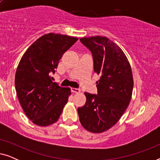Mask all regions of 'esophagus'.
I'll return each mask as SVG.
<instances>
[{
	"instance_id": "esophagus-1",
	"label": "esophagus",
	"mask_w": 160,
	"mask_h": 160,
	"mask_svg": "<svg viewBox=\"0 0 160 160\" xmlns=\"http://www.w3.org/2000/svg\"><path fill=\"white\" fill-rule=\"evenodd\" d=\"M71 91L73 92V93H79L81 90L78 88H71Z\"/></svg>"
}]
</instances>
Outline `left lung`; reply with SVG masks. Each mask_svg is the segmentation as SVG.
<instances>
[{
	"label": "left lung",
	"instance_id": "left-lung-1",
	"mask_svg": "<svg viewBox=\"0 0 160 160\" xmlns=\"http://www.w3.org/2000/svg\"><path fill=\"white\" fill-rule=\"evenodd\" d=\"M93 57L98 94L84 92L87 101L78 108L82 125L89 132H103L117 123L130 103L133 77L130 62L117 44L104 36L80 38Z\"/></svg>",
	"mask_w": 160,
	"mask_h": 160
}]
</instances>
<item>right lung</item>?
<instances>
[{"mask_svg": "<svg viewBox=\"0 0 160 160\" xmlns=\"http://www.w3.org/2000/svg\"><path fill=\"white\" fill-rule=\"evenodd\" d=\"M78 38L53 32L35 41L22 57L15 75V89L26 116L35 124L49 126L58 121L71 95V89L52 82L62 54Z\"/></svg>", "mask_w": 160, "mask_h": 160, "instance_id": "right-lung-1", "label": "right lung"}]
</instances>
